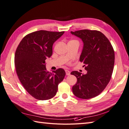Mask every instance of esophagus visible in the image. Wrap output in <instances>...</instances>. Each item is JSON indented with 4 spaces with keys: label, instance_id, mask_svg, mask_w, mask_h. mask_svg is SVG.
<instances>
[{
    "label": "esophagus",
    "instance_id": "1",
    "mask_svg": "<svg viewBox=\"0 0 129 129\" xmlns=\"http://www.w3.org/2000/svg\"><path fill=\"white\" fill-rule=\"evenodd\" d=\"M65 71H66V75H70L71 74V72H70V71H69L66 70Z\"/></svg>",
    "mask_w": 129,
    "mask_h": 129
}]
</instances>
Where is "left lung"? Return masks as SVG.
<instances>
[{
	"label": "left lung",
	"instance_id": "left-lung-1",
	"mask_svg": "<svg viewBox=\"0 0 129 129\" xmlns=\"http://www.w3.org/2000/svg\"><path fill=\"white\" fill-rule=\"evenodd\" d=\"M71 32L83 40L80 61L85 64L87 71L86 74L78 71L71 73L77 78L72 87L73 93L80 99L93 98L104 90L111 80L114 64V49L107 38L100 31L82 29Z\"/></svg>",
	"mask_w": 129,
	"mask_h": 129
}]
</instances>
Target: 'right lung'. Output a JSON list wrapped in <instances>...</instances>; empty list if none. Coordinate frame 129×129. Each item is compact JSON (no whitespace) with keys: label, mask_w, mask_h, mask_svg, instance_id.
<instances>
[{"label":"right lung","mask_w":129,"mask_h":129,"mask_svg":"<svg viewBox=\"0 0 129 129\" xmlns=\"http://www.w3.org/2000/svg\"><path fill=\"white\" fill-rule=\"evenodd\" d=\"M40 30L27 34L22 39L15 54L16 71L21 83L34 98L47 100L54 97L58 85L63 80L62 68L46 70L45 59L52 54V45L63 33Z\"/></svg>","instance_id":"obj_1"}]
</instances>
